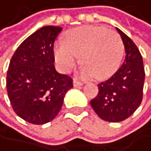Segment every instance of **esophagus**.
I'll list each match as a JSON object with an SVG mask.
<instances>
[{"mask_svg": "<svg viewBox=\"0 0 151 151\" xmlns=\"http://www.w3.org/2000/svg\"><path fill=\"white\" fill-rule=\"evenodd\" d=\"M84 85V83L83 82H81V81H79V80H77V79H74V81H73V86L74 87H81V86H83Z\"/></svg>", "mask_w": 151, "mask_h": 151, "instance_id": "esophagus-1", "label": "esophagus"}]
</instances>
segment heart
Wrapping results in <instances>:
<instances>
[{"label":"heart","mask_w":151,"mask_h":151,"mask_svg":"<svg viewBox=\"0 0 151 151\" xmlns=\"http://www.w3.org/2000/svg\"><path fill=\"white\" fill-rule=\"evenodd\" d=\"M65 44L55 46V59L63 72H69L80 57L84 64L81 75L94 76L102 80L117 69L123 54V43L119 35L113 29L85 26L73 29L65 35Z\"/></svg>","instance_id":"heart-1"}]
</instances>
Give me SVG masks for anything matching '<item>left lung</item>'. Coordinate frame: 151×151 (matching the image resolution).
Masks as SVG:
<instances>
[{
    "instance_id": "1",
    "label": "left lung",
    "mask_w": 151,
    "mask_h": 151,
    "mask_svg": "<svg viewBox=\"0 0 151 151\" xmlns=\"http://www.w3.org/2000/svg\"><path fill=\"white\" fill-rule=\"evenodd\" d=\"M125 49L122 65L107 81L98 84V94L91 105L100 119L110 122L126 119L143 99L145 67L143 58L132 39L116 28Z\"/></svg>"
}]
</instances>
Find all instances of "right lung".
Here are the masks:
<instances>
[{
	"mask_svg": "<svg viewBox=\"0 0 151 151\" xmlns=\"http://www.w3.org/2000/svg\"><path fill=\"white\" fill-rule=\"evenodd\" d=\"M60 27H42L23 41L12 56L6 91L13 111L26 122L44 124L60 111L72 79L57 72L54 42Z\"/></svg>",
	"mask_w": 151,
	"mask_h": 151,
	"instance_id": "obj_1",
	"label": "right lung"
}]
</instances>
